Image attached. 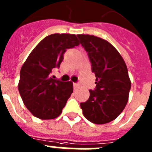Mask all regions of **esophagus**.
Wrapping results in <instances>:
<instances>
[{
  "instance_id": "esophagus-1",
  "label": "esophagus",
  "mask_w": 152,
  "mask_h": 152,
  "mask_svg": "<svg viewBox=\"0 0 152 152\" xmlns=\"http://www.w3.org/2000/svg\"><path fill=\"white\" fill-rule=\"evenodd\" d=\"M73 85H74V89H77V88H79L80 84H79L78 83H74Z\"/></svg>"
}]
</instances>
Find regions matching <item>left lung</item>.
Masks as SVG:
<instances>
[{
    "label": "left lung",
    "mask_w": 152,
    "mask_h": 152,
    "mask_svg": "<svg viewBox=\"0 0 152 152\" xmlns=\"http://www.w3.org/2000/svg\"><path fill=\"white\" fill-rule=\"evenodd\" d=\"M88 52L96 88L90 90V97L80 103L87 119L95 124H105L123 112L129 100L131 81L121 55L109 42L93 35H77Z\"/></svg>",
    "instance_id": "obj_1"
}]
</instances>
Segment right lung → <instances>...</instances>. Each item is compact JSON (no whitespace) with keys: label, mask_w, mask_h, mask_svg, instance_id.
<instances>
[{"label":"right lung","mask_w":152,"mask_h":152,"mask_svg":"<svg viewBox=\"0 0 152 152\" xmlns=\"http://www.w3.org/2000/svg\"><path fill=\"white\" fill-rule=\"evenodd\" d=\"M79 45L77 36L69 33L49 35L34 48L23 64L18 89L24 105L33 116L52 119L62 112L73 92V83L50 76L59 68L67 49Z\"/></svg>","instance_id":"obj_1"}]
</instances>
